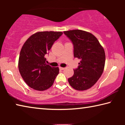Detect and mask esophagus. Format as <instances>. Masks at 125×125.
Masks as SVG:
<instances>
[{"label":"esophagus","instance_id":"34e87169","mask_svg":"<svg viewBox=\"0 0 125 125\" xmlns=\"http://www.w3.org/2000/svg\"><path fill=\"white\" fill-rule=\"evenodd\" d=\"M59 68H60L61 70H64V69H65V68H63V67H59Z\"/></svg>","mask_w":125,"mask_h":125}]
</instances>
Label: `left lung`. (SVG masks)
<instances>
[{"mask_svg":"<svg viewBox=\"0 0 125 125\" xmlns=\"http://www.w3.org/2000/svg\"><path fill=\"white\" fill-rule=\"evenodd\" d=\"M74 46V57L80 60L74 74L68 78L72 87L77 90L90 88L100 78L104 69L105 53L98 39L91 33L80 30L64 31Z\"/></svg>","mask_w":125,"mask_h":125,"instance_id":"1","label":"left lung"}]
</instances>
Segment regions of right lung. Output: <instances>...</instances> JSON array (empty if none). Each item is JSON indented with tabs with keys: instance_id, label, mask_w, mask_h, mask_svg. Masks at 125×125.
<instances>
[{
	"instance_id": "right-lung-1",
	"label": "right lung",
	"mask_w": 125,
	"mask_h": 125,
	"mask_svg": "<svg viewBox=\"0 0 125 125\" xmlns=\"http://www.w3.org/2000/svg\"><path fill=\"white\" fill-rule=\"evenodd\" d=\"M62 32L43 31L31 35L22 47L19 59V70L24 81L33 89L43 91L51 86L59 73V68L46 63L54 42Z\"/></svg>"
}]
</instances>
